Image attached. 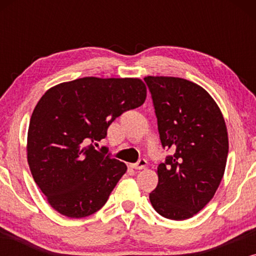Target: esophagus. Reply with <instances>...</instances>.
Instances as JSON below:
<instances>
[{
  "label": "esophagus",
  "instance_id": "obj_1",
  "mask_svg": "<svg viewBox=\"0 0 256 256\" xmlns=\"http://www.w3.org/2000/svg\"><path fill=\"white\" fill-rule=\"evenodd\" d=\"M130 166L132 168V169H135V170H142V169H144V168L146 166V160L144 158H140L138 163L132 164Z\"/></svg>",
  "mask_w": 256,
  "mask_h": 256
}]
</instances>
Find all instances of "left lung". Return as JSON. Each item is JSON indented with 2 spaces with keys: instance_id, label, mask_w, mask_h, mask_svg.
Listing matches in <instances>:
<instances>
[{
  "instance_id": "8db88e82",
  "label": "left lung",
  "mask_w": 256,
  "mask_h": 256,
  "mask_svg": "<svg viewBox=\"0 0 256 256\" xmlns=\"http://www.w3.org/2000/svg\"><path fill=\"white\" fill-rule=\"evenodd\" d=\"M163 148L172 155L157 166L150 202L164 218L185 220L214 196L225 172L228 136L212 96L197 84L174 76H146Z\"/></svg>"
}]
</instances>
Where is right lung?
Instances as JSON below:
<instances>
[{
    "label": "right lung",
    "instance_id": "obj_1",
    "mask_svg": "<svg viewBox=\"0 0 256 256\" xmlns=\"http://www.w3.org/2000/svg\"><path fill=\"white\" fill-rule=\"evenodd\" d=\"M146 98L141 79L96 76L59 84L40 98L28 130V163L56 211L84 218L106 204L127 166L92 143L106 138L112 122Z\"/></svg>",
    "mask_w": 256,
    "mask_h": 256
}]
</instances>
